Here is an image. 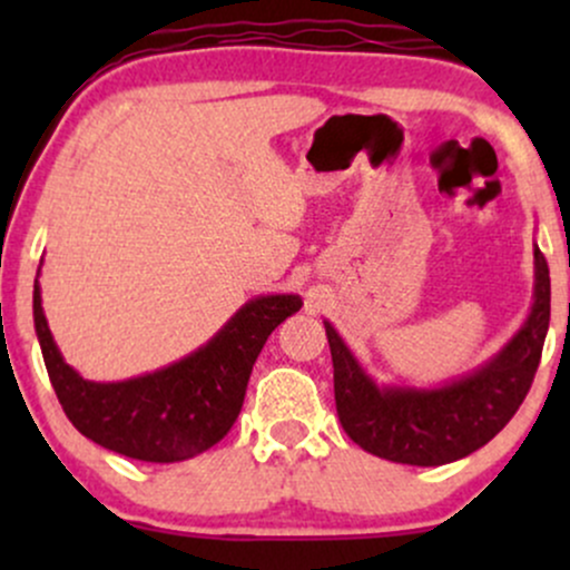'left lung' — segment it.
<instances>
[{"label":"left lung","instance_id":"obj_1","mask_svg":"<svg viewBox=\"0 0 570 570\" xmlns=\"http://www.w3.org/2000/svg\"><path fill=\"white\" fill-rule=\"evenodd\" d=\"M345 434L367 453L410 466L466 458L512 421L539 370L549 330V267L533 244V303L493 356L440 385L377 383L324 318Z\"/></svg>","mask_w":570,"mask_h":570}]
</instances>
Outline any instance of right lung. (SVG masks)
<instances>
[{"label":"right lung","instance_id":"1","mask_svg":"<svg viewBox=\"0 0 570 570\" xmlns=\"http://www.w3.org/2000/svg\"><path fill=\"white\" fill-rule=\"evenodd\" d=\"M303 307L299 294H259L200 348L128 381H85L42 311L35 278V330L58 402L75 429L101 448L147 463H176L214 448L238 417L254 362L271 332Z\"/></svg>","mask_w":570,"mask_h":570}]
</instances>
